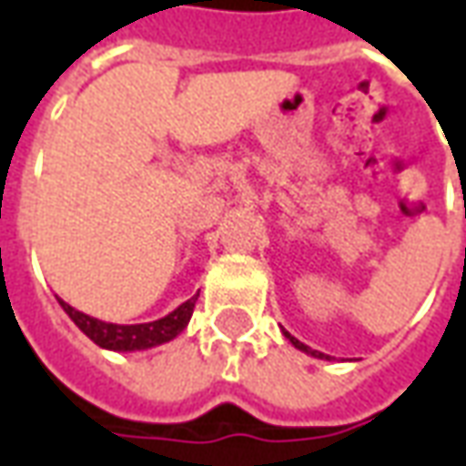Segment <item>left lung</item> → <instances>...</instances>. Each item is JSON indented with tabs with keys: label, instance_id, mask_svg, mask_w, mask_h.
Returning a JSON list of instances; mask_svg holds the SVG:
<instances>
[{
	"label": "left lung",
	"instance_id": "1",
	"mask_svg": "<svg viewBox=\"0 0 466 466\" xmlns=\"http://www.w3.org/2000/svg\"><path fill=\"white\" fill-rule=\"evenodd\" d=\"M284 337H287V339H289V342H292L294 347H297V350L304 351V354H312V357H317V360H329V357H327V354H322V351L309 350L307 344H302V342H299V339H294V337H292V334H289V332H284Z\"/></svg>",
	"mask_w": 466,
	"mask_h": 466
}]
</instances>
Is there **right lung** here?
<instances>
[{
	"label": "right lung",
	"instance_id": "add662e5",
	"mask_svg": "<svg viewBox=\"0 0 466 466\" xmlns=\"http://www.w3.org/2000/svg\"><path fill=\"white\" fill-rule=\"evenodd\" d=\"M197 297H199V294H194L192 299H187L184 304H179L174 312H169L167 317H162V319H154V322L147 324L102 322V319H95V317H89V314L75 309V307L66 304L65 299H59V297H56V299L62 304V309L69 314V319H72L92 342L99 344L102 350L139 351L152 350V347H159V344L164 342H172L177 334H182L184 327L192 319Z\"/></svg>",
	"mask_w": 466,
	"mask_h": 466
}]
</instances>
